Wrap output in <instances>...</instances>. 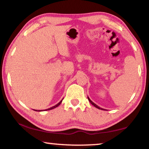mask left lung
Segmentation results:
<instances>
[{"instance_id":"1","label":"left lung","mask_w":149,"mask_h":149,"mask_svg":"<svg viewBox=\"0 0 149 149\" xmlns=\"http://www.w3.org/2000/svg\"><path fill=\"white\" fill-rule=\"evenodd\" d=\"M87 98H88V100H89V101L91 102V104H93V106H94L95 107H96L97 108H98V109H100V110H105V109H104V108H100V107H99V106H97V104H95L94 102H93L89 98V97H87Z\"/></svg>"}]
</instances>
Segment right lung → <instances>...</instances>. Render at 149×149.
<instances>
[{
	"instance_id": "add662e5",
	"label": "right lung",
	"mask_w": 149,
	"mask_h": 149,
	"mask_svg": "<svg viewBox=\"0 0 149 149\" xmlns=\"http://www.w3.org/2000/svg\"><path fill=\"white\" fill-rule=\"evenodd\" d=\"M62 100H63V99L60 100V101L57 104H56L55 106H54V107H50V108H48V109H46V110H44V111L45 110H52V109H54V108H56L57 107H58V106L61 104V102H62ZM35 110V111H37V112H41V111H43V110Z\"/></svg>"
}]
</instances>
